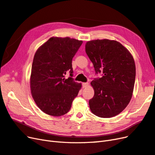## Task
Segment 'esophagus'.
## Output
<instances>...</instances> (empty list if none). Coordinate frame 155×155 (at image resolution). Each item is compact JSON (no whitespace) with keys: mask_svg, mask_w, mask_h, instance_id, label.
<instances>
[{"mask_svg":"<svg viewBox=\"0 0 155 155\" xmlns=\"http://www.w3.org/2000/svg\"><path fill=\"white\" fill-rule=\"evenodd\" d=\"M88 85H89V84L87 82H84V83H82V87L84 88H86L88 86Z\"/></svg>","mask_w":155,"mask_h":155,"instance_id":"esophagus-1","label":"esophagus"}]
</instances>
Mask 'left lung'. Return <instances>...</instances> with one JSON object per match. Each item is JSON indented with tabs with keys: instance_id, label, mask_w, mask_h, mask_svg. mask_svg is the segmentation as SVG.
Segmentation results:
<instances>
[{
	"instance_id": "8db88e82",
	"label": "left lung",
	"mask_w": 155,
	"mask_h": 155,
	"mask_svg": "<svg viewBox=\"0 0 155 155\" xmlns=\"http://www.w3.org/2000/svg\"><path fill=\"white\" fill-rule=\"evenodd\" d=\"M86 52L96 73H103L91 82L94 91L89 101L91 111L101 118L116 116L133 95L136 67L132 54L120 42L109 39L87 42Z\"/></svg>"
}]
</instances>
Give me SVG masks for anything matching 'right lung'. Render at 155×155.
I'll list each match as a JSON object with an SVG mask.
<instances>
[{
	"label": "right lung",
	"instance_id": "right-lung-1",
	"mask_svg": "<svg viewBox=\"0 0 155 155\" xmlns=\"http://www.w3.org/2000/svg\"><path fill=\"white\" fill-rule=\"evenodd\" d=\"M82 42L69 37H53L35 54L30 76L31 95L38 108L49 115L66 114L82 87L71 77L72 59ZM68 71L71 77L66 79Z\"/></svg>",
	"mask_w": 155,
	"mask_h": 155
}]
</instances>
